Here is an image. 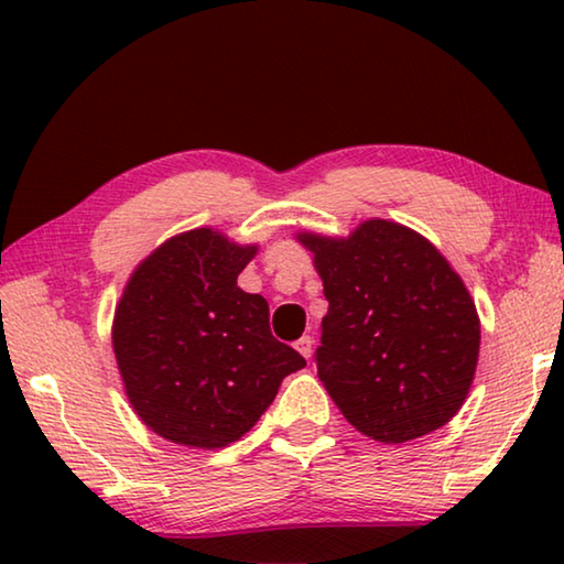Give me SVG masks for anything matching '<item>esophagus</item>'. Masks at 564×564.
I'll return each instance as SVG.
<instances>
[{
    "instance_id": "34e87169",
    "label": "esophagus",
    "mask_w": 564,
    "mask_h": 564,
    "mask_svg": "<svg viewBox=\"0 0 564 564\" xmlns=\"http://www.w3.org/2000/svg\"><path fill=\"white\" fill-rule=\"evenodd\" d=\"M295 350H299L301 356H303L305 360H308L311 352H313V338H311V336H303V338L295 340Z\"/></svg>"
}]
</instances>
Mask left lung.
Here are the masks:
<instances>
[{
	"mask_svg": "<svg viewBox=\"0 0 564 564\" xmlns=\"http://www.w3.org/2000/svg\"><path fill=\"white\" fill-rule=\"evenodd\" d=\"M295 241L313 253L328 301L316 366L343 417L386 445L451 423L480 356V316L451 261L388 218Z\"/></svg>",
	"mask_w": 564,
	"mask_h": 564,
	"instance_id": "left-lung-1",
	"label": "left lung"
}]
</instances>
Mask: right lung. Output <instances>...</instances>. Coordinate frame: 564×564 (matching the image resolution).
Masks as SVG:
<instances>
[{"instance_id":"obj_1","label":"right lung","mask_w":564,"mask_h":564,"mask_svg":"<svg viewBox=\"0 0 564 564\" xmlns=\"http://www.w3.org/2000/svg\"><path fill=\"white\" fill-rule=\"evenodd\" d=\"M259 243L212 226L156 246L131 271L111 346L129 405L169 443L216 451L251 431L283 378L305 366L271 336L269 303L238 289Z\"/></svg>"}]
</instances>
